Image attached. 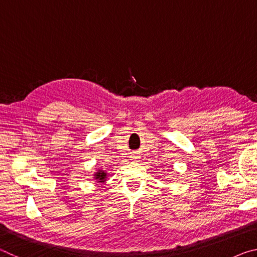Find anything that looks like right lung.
<instances>
[{"label": "right lung", "mask_w": 257, "mask_h": 257, "mask_svg": "<svg viewBox=\"0 0 257 257\" xmlns=\"http://www.w3.org/2000/svg\"><path fill=\"white\" fill-rule=\"evenodd\" d=\"M105 177H106V173L101 171V170L95 173V179H96V180L104 181V179H105Z\"/></svg>", "instance_id": "add662e5"}]
</instances>
